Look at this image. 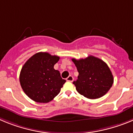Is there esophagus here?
I'll list each match as a JSON object with an SVG mask.
<instances>
[{"instance_id": "34e87169", "label": "esophagus", "mask_w": 133, "mask_h": 133, "mask_svg": "<svg viewBox=\"0 0 133 133\" xmlns=\"http://www.w3.org/2000/svg\"><path fill=\"white\" fill-rule=\"evenodd\" d=\"M66 80L67 81H69V82H72V81H73V80H74V78H73V77H72V76L70 75V76H69V77L66 78Z\"/></svg>"}]
</instances>
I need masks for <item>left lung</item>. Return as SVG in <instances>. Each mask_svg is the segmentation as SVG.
Instances as JSON below:
<instances>
[{"label":"left lung","mask_w":133,"mask_h":133,"mask_svg":"<svg viewBox=\"0 0 133 133\" xmlns=\"http://www.w3.org/2000/svg\"><path fill=\"white\" fill-rule=\"evenodd\" d=\"M78 72L74 81L77 92L90 99L104 96L113 84V76L106 63L93 56L77 60L72 58Z\"/></svg>","instance_id":"obj_1"}]
</instances>
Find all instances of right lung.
Segmentation results:
<instances>
[{
    "mask_svg": "<svg viewBox=\"0 0 133 133\" xmlns=\"http://www.w3.org/2000/svg\"><path fill=\"white\" fill-rule=\"evenodd\" d=\"M60 57L48 52H38L24 63L20 73V83L26 95L34 101L46 103L61 91L66 81L54 65Z\"/></svg>",
    "mask_w": 133,
    "mask_h": 133,
    "instance_id": "1",
    "label": "right lung"
}]
</instances>
